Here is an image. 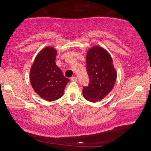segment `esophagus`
Returning a JSON list of instances; mask_svg holds the SVG:
<instances>
[{"mask_svg":"<svg viewBox=\"0 0 151 151\" xmlns=\"http://www.w3.org/2000/svg\"><path fill=\"white\" fill-rule=\"evenodd\" d=\"M71 80L72 81H77L78 80V78L76 77V76H73V77H71Z\"/></svg>","mask_w":151,"mask_h":151,"instance_id":"obj_1","label":"esophagus"}]
</instances>
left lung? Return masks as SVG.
Returning <instances> with one entry per match:
<instances>
[{
  "label": "left lung",
  "instance_id": "1",
  "mask_svg": "<svg viewBox=\"0 0 151 151\" xmlns=\"http://www.w3.org/2000/svg\"><path fill=\"white\" fill-rule=\"evenodd\" d=\"M86 70L90 79L83 88V96L91 102L101 101L114 86L117 73L110 53L100 46H93L86 54Z\"/></svg>",
  "mask_w": 151,
  "mask_h": 151
}]
</instances>
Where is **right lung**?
<instances>
[{"mask_svg":"<svg viewBox=\"0 0 151 151\" xmlns=\"http://www.w3.org/2000/svg\"><path fill=\"white\" fill-rule=\"evenodd\" d=\"M56 55L57 50L52 47L43 48L36 56L30 70V81L34 91L49 102L60 98L70 81L55 64Z\"/></svg>","mask_w":151,"mask_h":151,"instance_id":"add662e5","label":"right lung"}]
</instances>
